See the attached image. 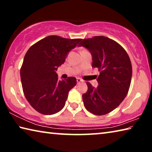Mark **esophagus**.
<instances>
[{"label": "esophagus", "mask_w": 152, "mask_h": 152, "mask_svg": "<svg viewBox=\"0 0 152 152\" xmlns=\"http://www.w3.org/2000/svg\"><path fill=\"white\" fill-rule=\"evenodd\" d=\"M76 80H77V83L78 84H79V83H81V82H84V80H82L81 78H78L76 79Z\"/></svg>", "instance_id": "esophagus-1"}]
</instances>
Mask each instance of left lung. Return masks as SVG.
Segmentation results:
<instances>
[{"label":"left lung","mask_w":152,"mask_h":152,"mask_svg":"<svg viewBox=\"0 0 152 152\" xmlns=\"http://www.w3.org/2000/svg\"><path fill=\"white\" fill-rule=\"evenodd\" d=\"M79 46L91 52L92 67L100 72L96 88L86 82L88 91L82 94L84 107L94 115H106L116 109L128 93L132 76L130 58L122 46L104 36L83 39Z\"/></svg>","instance_id":"obj_1"}]
</instances>
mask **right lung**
<instances>
[{"label":"right lung","mask_w":152,"mask_h":152,"mask_svg":"<svg viewBox=\"0 0 152 152\" xmlns=\"http://www.w3.org/2000/svg\"><path fill=\"white\" fill-rule=\"evenodd\" d=\"M81 39L48 36L33 45L25 54L20 74L25 96L33 109L43 115H53L65 106L68 92L76 78L60 80L56 71L69 51Z\"/></svg>","instance_id":"obj_1"}]
</instances>
